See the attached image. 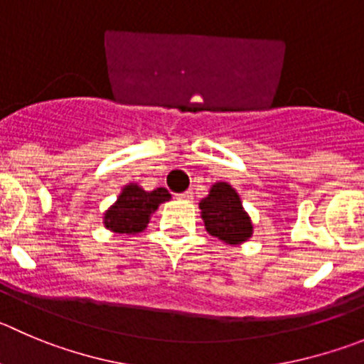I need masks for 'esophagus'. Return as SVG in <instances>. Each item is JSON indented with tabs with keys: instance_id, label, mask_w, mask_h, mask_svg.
Returning a JSON list of instances; mask_svg holds the SVG:
<instances>
[{
	"instance_id": "esophagus-1",
	"label": "esophagus",
	"mask_w": 364,
	"mask_h": 364,
	"mask_svg": "<svg viewBox=\"0 0 364 364\" xmlns=\"http://www.w3.org/2000/svg\"><path fill=\"white\" fill-rule=\"evenodd\" d=\"M192 198L193 196L190 192H183L178 196V199H181V201H192Z\"/></svg>"
}]
</instances>
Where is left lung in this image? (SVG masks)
I'll use <instances>...</instances> for the list:
<instances>
[{
  "instance_id": "8db88e82",
  "label": "left lung",
  "mask_w": 364,
  "mask_h": 364,
  "mask_svg": "<svg viewBox=\"0 0 364 364\" xmlns=\"http://www.w3.org/2000/svg\"><path fill=\"white\" fill-rule=\"evenodd\" d=\"M206 232L226 244H240L253 233V224L244 212L239 193L228 183H215L208 198L199 203Z\"/></svg>"
}]
</instances>
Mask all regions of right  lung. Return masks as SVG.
I'll list each match as a JSON object with an SVG mask.
<instances>
[{"label": "right lung", "instance_id": "1", "mask_svg": "<svg viewBox=\"0 0 364 364\" xmlns=\"http://www.w3.org/2000/svg\"><path fill=\"white\" fill-rule=\"evenodd\" d=\"M171 193L165 188L145 192L138 185L131 183L122 190L118 201L104 215L105 228L117 233H138L145 230L152 213L161 203L168 201Z\"/></svg>", "mask_w": 364, "mask_h": 364}]
</instances>
